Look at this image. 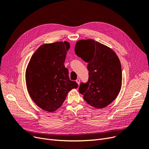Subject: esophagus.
Masks as SVG:
<instances>
[{
  "label": "esophagus",
  "mask_w": 149,
  "mask_h": 149,
  "mask_svg": "<svg viewBox=\"0 0 149 149\" xmlns=\"http://www.w3.org/2000/svg\"><path fill=\"white\" fill-rule=\"evenodd\" d=\"M76 82L78 83V85L80 84V79H79V78H77V80H76Z\"/></svg>",
  "instance_id": "obj_1"
}]
</instances>
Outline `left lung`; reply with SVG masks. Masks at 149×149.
Masks as SVG:
<instances>
[{
    "label": "left lung",
    "mask_w": 149,
    "mask_h": 149,
    "mask_svg": "<svg viewBox=\"0 0 149 149\" xmlns=\"http://www.w3.org/2000/svg\"><path fill=\"white\" fill-rule=\"evenodd\" d=\"M75 52L88 63V80L80 83L79 92L91 106L99 109L107 107L117 97L122 87L119 58L110 48L92 39L77 41Z\"/></svg>",
    "instance_id": "1"
}]
</instances>
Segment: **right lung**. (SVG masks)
Wrapping results in <instances>:
<instances>
[{
  "instance_id": "add662e5",
  "label": "right lung",
  "mask_w": 149,
  "mask_h": 149,
  "mask_svg": "<svg viewBox=\"0 0 149 149\" xmlns=\"http://www.w3.org/2000/svg\"><path fill=\"white\" fill-rule=\"evenodd\" d=\"M69 47L66 41L43 44L36 49L27 65L28 92L43 110L56 111L63 104L68 93L78 87L76 81L70 80L64 65Z\"/></svg>"
}]
</instances>
